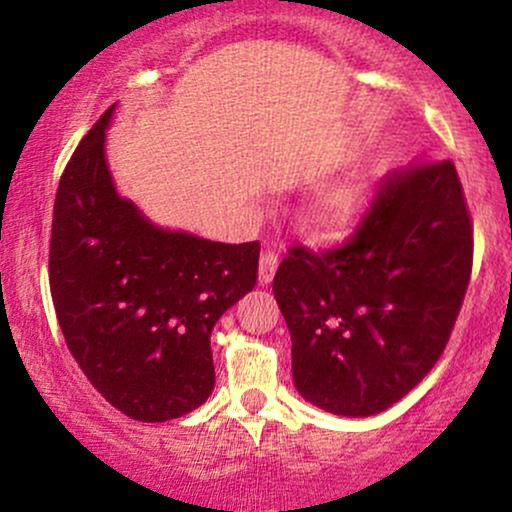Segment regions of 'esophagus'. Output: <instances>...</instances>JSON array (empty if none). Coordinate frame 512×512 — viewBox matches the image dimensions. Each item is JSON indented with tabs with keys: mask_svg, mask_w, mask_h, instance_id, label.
<instances>
[{
	"mask_svg": "<svg viewBox=\"0 0 512 512\" xmlns=\"http://www.w3.org/2000/svg\"><path fill=\"white\" fill-rule=\"evenodd\" d=\"M276 267H279V255H276V252H272V250L262 252V257H260V284L262 286L269 284V281L274 279Z\"/></svg>",
	"mask_w": 512,
	"mask_h": 512,
	"instance_id": "obj_1",
	"label": "esophagus"
}]
</instances>
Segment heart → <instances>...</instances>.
I'll list each match as a JSON object with an SVG mask.
<instances>
[{
	"label": "heart",
	"mask_w": 512,
	"mask_h": 512,
	"mask_svg": "<svg viewBox=\"0 0 512 512\" xmlns=\"http://www.w3.org/2000/svg\"><path fill=\"white\" fill-rule=\"evenodd\" d=\"M368 204V190L363 185H337L322 192L313 207V221L317 226L342 231L356 223Z\"/></svg>",
	"instance_id": "obj_1"
}]
</instances>
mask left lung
Listing matches in <instances>:
<instances>
[{"label": "left lung", "instance_id": "8db88e82", "mask_svg": "<svg viewBox=\"0 0 512 512\" xmlns=\"http://www.w3.org/2000/svg\"><path fill=\"white\" fill-rule=\"evenodd\" d=\"M472 216L455 163L387 173L354 236L293 245L274 276L298 392L339 416H373L426 378L472 276Z\"/></svg>", "mask_w": 512, "mask_h": 512}]
</instances>
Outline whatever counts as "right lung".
Returning a JSON list of instances; mask_svg holds the SVG:
<instances>
[{"label":"right lung","mask_w":512,"mask_h":512,"mask_svg":"<svg viewBox=\"0 0 512 512\" xmlns=\"http://www.w3.org/2000/svg\"><path fill=\"white\" fill-rule=\"evenodd\" d=\"M101 115L64 168L50 238V293L64 342L129 419L170 421L214 390L211 330L257 284L260 243L163 231L117 195Z\"/></svg>","instance_id":"1"}]
</instances>
